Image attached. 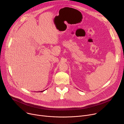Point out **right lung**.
Segmentation results:
<instances>
[{
    "mask_svg": "<svg viewBox=\"0 0 124 124\" xmlns=\"http://www.w3.org/2000/svg\"><path fill=\"white\" fill-rule=\"evenodd\" d=\"M44 91H45V90H43V91H41V92H44Z\"/></svg>",
    "mask_w": 124,
    "mask_h": 124,
    "instance_id": "1",
    "label": "right lung"
}]
</instances>
